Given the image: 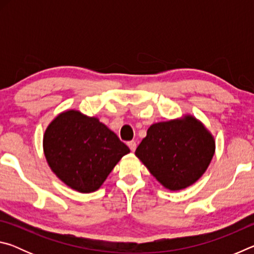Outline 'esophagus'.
<instances>
[{
    "label": "esophagus",
    "instance_id": "esophagus-1",
    "mask_svg": "<svg viewBox=\"0 0 254 254\" xmlns=\"http://www.w3.org/2000/svg\"><path fill=\"white\" fill-rule=\"evenodd\" d=\"M127 145H128V148H130L131 151H134V150L136 149L135 141H130V142H127Z\"/></svg>",
    "mask_w": 254,
    "mask_h": 254
}]
</instances>
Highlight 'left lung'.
<instances>
[{
    "instance_id": "1",
    "label": "left lung",
    "mask_w": 254,
    "mask_h": 254,
    "mask_svg": "<svg viewBox=\"0 0 254 254\" xmlns=\"http://www.w3.org/2000/svg\"><path fill=\"white\" fill-rule=\"evenodd\" d=\"M214 153V135L191 114L153 123L135 150L150 174L171 191L195 184L207 170Z\"/></svg>"
}]
</instances>
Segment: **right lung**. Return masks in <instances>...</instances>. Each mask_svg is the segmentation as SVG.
<instances>
[{
	"label": "right lung",
	"mask_w": 254,
	"mask_h": 254,
	"mask_svg": "<svg viewBox=\"0 0 254 254\" xmlns=\"http://www.w3.org/2000/svg\"><path fill=\"white\" fill-rule=\"evenodd\" d=\"M42 145L51 171L83 194L96 191L122 157L130 152L98 118L74 109L62 112L49 123Z\"/></svg>",
	"instance_id": "add662e5"
}]
</instances>
